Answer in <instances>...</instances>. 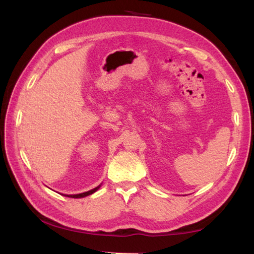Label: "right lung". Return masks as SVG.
<instances>
[{"label": "right lung", "mask_w": 254, "mask_h": 254, "mask_svg": "<svg viewBox=\"0 0 254 254\" xmlns=\"http://www.w3.org/2000/svg\"><path fill=\"white\" fill-rule=\"evenodd\" d=\"M98 189H100V185H98L97 188H95V189H93V190H89V192L81 193V194H75V195H65V196H68V197H73V198H81V197H84V196H89V195L93 194L94 192H96V190H97Z\"/></svg>", "instance_id": "right-lung-1"}]
</instances>
